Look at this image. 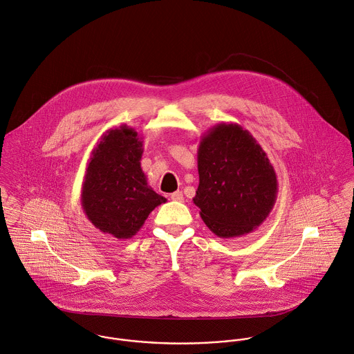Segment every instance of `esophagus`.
<instances>
[{
    "instance_id": "34e87169",
    "label": "esophagus",
    "mask_w": 354,
    "mask_h": 354,
    "mask_svg": "<svg viewBox=\"0 0 354 354\" xmlns=\"http://www.w3.org/2000/svg\"><path fill=\"white\" fill-rule=\"evenodd\" d=\"M171 199L180 202V201H183V193L182 192H175V193L171 194Z\"/></svg>"
}]
</instances>
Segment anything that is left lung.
Returning a JSON list of instances; mask_svg holds the SVG:
<instances>
[{
	"label": "left lung",
	"mask_w": 354,
	"mask_h": 354,
	"mask_svg": "<svg viewBox=\"0 0 354 354\" xmlns=\"http://www.w3.org/2000/svg\"><path fill=\"white\" fill-rule=\"evenodd\" d=\"M199 185L194 203L218 237L251 234L270 214L278 182L266 152L237 123H218L198 145Z\"/></svg>",
	"instance_id": "obj_1"
}]
</instances>
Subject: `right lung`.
I'll return each mask as SVG.
<instances>
[{
  "mask_svg": "<svg viewBox=\"0 0 354 354\" xmlns=\"http://www.w3.org/2000/svg\"><path fill=\"white\" fill-rule=\"evenodd\" d=\"M142 137L122 124L107 130L92 151L81 187V206L103 234L119 240L136 235L149 213L165 203L141 168Z\"/></svg>",
  "mask_w": 354,
  "mask_h": 354,
  "instance_id": "right-lung-1",
  "label": "right lung"
}]
</instances>
